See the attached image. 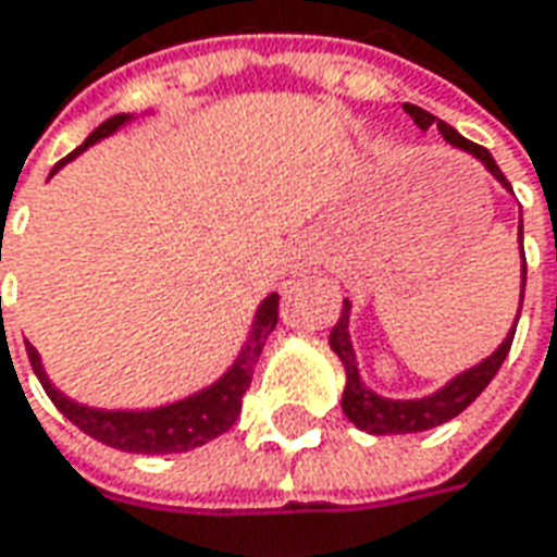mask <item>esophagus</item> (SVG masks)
Segmentation results:
<instances>
[{"instance_id":"1","label":"esophagus","mask_w":557,"mask_h":557,"mask_svg":"<svg viewBox=\"0 0 557 557\" xmlns=\"http://www.w3.org/2000/svg\"><path fill=\"white\" fill-rule=\"evenodd\" d=\"M311 249L308 246H296L293 249V256H289V268H293V274H305L308 268H311Z\"/></svg>"}]
</instances>
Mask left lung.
<instances>
[{
  "mask_svg": "<svg viewBox=\"0 0 557 557\" xmlns=\"http://www.w3.org/2000/svg\"><path fill=\"white\" fill-rule=\"evenodd\" d=\"M404 110L412 116V123L419 128H432L437 125V132L444 135V141L459 150L471 153L478 163H484L490 175L496 182L511 190V184L506 182V175L499 172L496 160L490 157L487 147L474 145L469 138H462L453 125H447L444 120L432 116L429 110L416 104H404ZM524 231V227H521ZM521 256H524V234H521ZM524 283H528V259L521 264V301H524ZM348 317H351V301L345 298L342 301V314H338V323L330 333V348L336 351L338 360L345 363V394H342V412L355 422L360 432L370 434H412V432H429V429H437L444 422L456 419L459 412L469 407L471 400L478 394L487 388L493 382V375L499 373L503 360L508 357V348H511V338H515V326H518V317H515V326L508 330V336L503 338V345L493 351L490 357H484L478 367H471L466 373L453 375L450 382L444 388H437L434 394H425V397H416V400H392V397H382V394L370 392L360 379V370H357V357L355 345H351V333H348Z\"/></svg>",
  "mask_w": 557,
  "mask_h": 557,
  "instance_id": "obj_1",
  "label": "left lung"
}]
</instances>
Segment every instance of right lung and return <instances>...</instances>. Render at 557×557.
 I'll use <instances>...</instances> for the list:
<instances>
[{
	"label": "right lung",
	"instance_id": "1",
	"mask_svg": "<svg viewBox=\"0 0 557 557\" xmlns=\"http://www.w3.org/2000/svg\"><path fill=\"white\" fill-rule=\"evenodd\" d=\"M128 120H132L128 113L110 116L107 123H101L88 135L86 145L76 147L67 160H61V163L54 165L51 175L64 163H70L76 153H83L86 147L101 141L107 135H113ZM277 293H271L261 301L243 351L219 382H212L209 388L190 394L184 400L165 404V407H153V410H95V407L70 400L67 394H61L51 385V379L42 370L39 351L27 342L29 367H33L36 379L42 382L51 404L64 412L79 432H86L88 437H95V441H101L107 447H116V450L125 453H187L194 450V447L209 444V441H215L219 434H224L237 422V416L243 410V394H246L249 382H252L261 348H264V342H268V336L277 326Z\"/></svg>",
	"mask_w": 557,
	"mask_h": 557
}]
</instances>
